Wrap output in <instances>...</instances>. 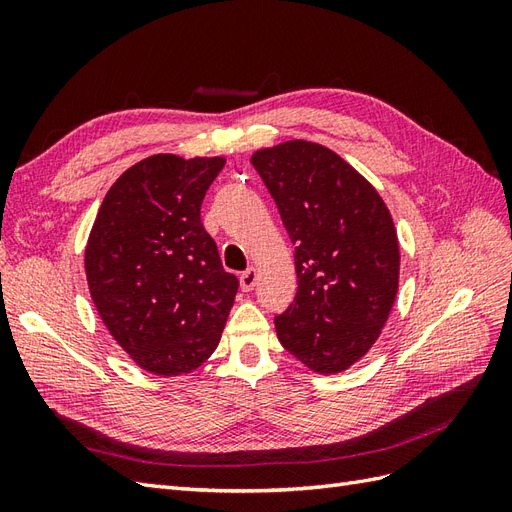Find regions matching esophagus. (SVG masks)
<instances>
[{"label": "esophagus", "mask_w": 512, "mask_h": 512, "mask_svg": "<svg viewBox=\"0 0 512 512\" xmlns=\"http://www.w3.org/2000/svg\"><path fill=\"white\" fill-rule=\"evenodd\" d=\"M256 282H258L256 269H247V271L241 273V290L243 292H250L256 286Z\"/></svg>", "instance_id": "obj_1"}]
</instances>
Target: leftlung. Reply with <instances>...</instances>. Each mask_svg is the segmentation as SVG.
I'll list each match as a JSON object with an SVG mask.
<instances>
[{
  "mask_svg": "<svg viewBox=\"0 0 512 512\" xmlns=\"http://www.w3.org/2000/svg\"><path fill=\"white\" fill-rule=\"evenodd\" d=\"M294 243L299 288L275 316L282 346L318 374L367 354L391 314L399 243L389 209L335 151L288 141L252 156Z\"/></svg>",
  "mask_w": 512,
  "mask_h": 512,
  "instance_id": "obj_1",
  "label": "left lung"
}]
</instances>
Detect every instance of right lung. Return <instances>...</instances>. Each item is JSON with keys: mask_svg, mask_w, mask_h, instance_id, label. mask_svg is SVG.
<instances>
[{"mask_svg": "<svg viewBox=\"0 0 512 512\" xmlns=\"http://www.w3.org/2000/svg\"><path fill=\"white\" fill-rule=\"evenodd\" d=\"M224 158L158 153L106 192L85 247L91 299L108 333L156 376L190 374L218 348L239 288L200 222Z\"/></svg>", "mask_w": 512, "mask_h": 512, "instance_id": "right-lung-1", "label": "right lung"}]
</instances>
